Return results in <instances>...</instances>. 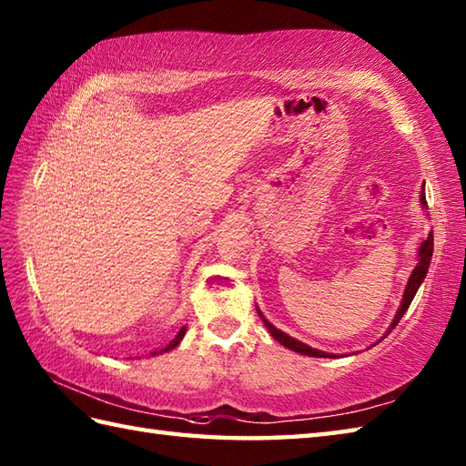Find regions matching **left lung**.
<instances>
[{
	"label": "left lung",
	"instance_id": "left-lung-1",
	"mask_svg": "<svg viewBox=\"0 0 466 466\" xmlns=\"http://www.w3.org/2000/svg\"><path fill=\"white\" fill-rule=\"evenodd\" d=\"M420 202H422V206H427V200H424V192L420 194ZM432 246H434V238H432V230H431V234L427 236V240H422V244H420V248H419V264H417V268H414L412 274H410L409 284H407V290H404V296H402L400 309H399L397 316H394V320H392V324H390L389 332L394 329V326L399 324V320L402 319L404 312L409 310V306H410V302H412V299H414V294H417L419 286H420L422 280H424V276H427L429 264H431V258H432ZM256 310H258V309H256ZM258 316L262 319L266 329H268V332H270V334L274 336V339L279 340L282 346H286V349H290V350H294V352H300V354H306V356H314V359H334V354H329V352H324V350H316V349H312V346L304 344V342H300V340H296V339H292V336H289L286 332L279 330V329H276V326H272L268 320L264 319V314H262L260 310H258ZM389 332H386V334H389ZM386 334H384V336H386Z\"/></svg>",
	"mask_w": 466,
	"mask_h": 466
}]
</instances>
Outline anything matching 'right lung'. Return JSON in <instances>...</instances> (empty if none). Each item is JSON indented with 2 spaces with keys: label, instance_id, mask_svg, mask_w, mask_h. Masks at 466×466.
I'll use <instances>...</instances> for the list:
<instances>
[{
  "label": "right lung",
  "instance_id": "add662e5",
  "mask_svg": "<svg viewBox=\"0 0 466 466\" xmlns=\"http://www.w3.org/2000/svg\"><path fill=\"white\" fill-rule=\"evenodd\" d=\"M184 334H186V326H182V329H180V332H177V334H176V339H174V340H172L170 344H167V346H166V349H162L160 352H166V350H172V349H176V346H177V344H180V340L184 339ZM152 354H156V352H152Z\"/></svg>",
  "mask_w": 466,
  "mask_h": 466
}]
</instances>
